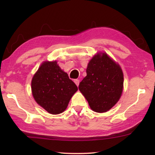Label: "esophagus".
I'll return each mask as SVG.
<instances>
[{
    "instance_id": "1",
    "label": "esophagus",
    "mask_w": 155,
    "mask_h": 155,
    "mask_svg": "<svg viewBox=\"0 0 155 155\" xmlns=\"http://www.w3.org/2000/svg\"><path fill=\"white\" fill-rule=\"evenodd\" d=\"M74 83L76 84V85H77V86H78V85H79V80H78V79H75L74 81Z\"/></svg>"
}]
</instances>
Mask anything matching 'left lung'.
I'll use <instances>...</instances> for the list:
<instances>
[{"mask_svg": "<svg viewBox=\"0 0 155 155\" xmlns=\"http://www.w3.org/2000/svg\"><path fill=\"white\" fill-rule=\"evenodd\" d=\"M86 72L87 76L78 85L80 91L93 111H109L122 95L124 75L121 68L104 52L92 57Z\"/></svg>", "mask_w": 155, "mask_h": 155, "instance_id": "8db88e82", "label": "left lung"}]
</instances>
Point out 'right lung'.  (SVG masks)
<instances>
[{
  "instance_id": "obj_1",
  "label": "right lung",
  "mask_w": 155,
  "mask_h": 155,
  "mask_svg": "<svg viewBox=\"0 0 155 155\" xmlns=\"http://www.w3.org/2000/svg\"><path fill=\"white\" fill-rule=\"evenodd\" d=\"M31 90L37 103L55 115L66 109L78 88L54 61L41 65L31 81Z\"/></svg>"
}]
</instances>
